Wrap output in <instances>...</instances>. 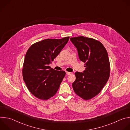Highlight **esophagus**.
I'll list each match as a JSON object with an SVG mask.
<instances>
[{
  "label": "esophagus",
  "instance_id": "34e87169",
  "mask_svg": "<svg viewBox=\"0 0 130 130\" xmlns=\"http://www.w3.org/2000/svg\"><path fill=\"white\" fill-rule=\"evenodd\" d=\"M66 74H67V75H70V74H71V72H68V71H66Z\"/></svg>",
  "mask_w": 130,
  "mask_h": 130
}]
</instances>
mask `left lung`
<instances>
[{"label":"left lung","mask_w":130,"mask_h":130,"mask_svg":"<svg viewBox=\"0 0 130 130\" xmlns=\"http://www.w3.org/2000/svg\"><path fill=\"white\" fill-rule=\"evenodd\" d=\"M77 48L80 60L85 63L83 72H76L72 84L75 93L88 100L99 94L108 81L110 63L107 51L95 39L80 36L70 39Z\"/></svg>","instance_id":"obj_1"}]
</instances>
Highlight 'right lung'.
<instances>
[{
    "label": "right lung",
    "instance_id": "obj_1",
    "mask_svg": "<svg viewBox=\"0 0 130 130\" xmlns=\"http://www.w3.org/2000/svg\"><path fill=\"white\" fill-rule=\"evenodd\" d=\"M69 37L46 39L32 44L27 50L22 72L24 81L31 93L47 100L58 90L66 72L55 70L49 65L68 42Z\"/></svg>",
    "mask_w": 130,
    "mask_h": 130
}]
</instances>
